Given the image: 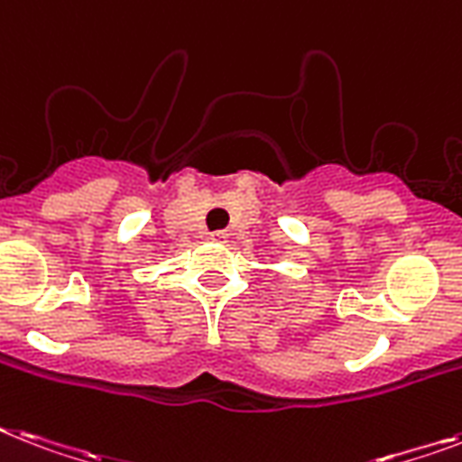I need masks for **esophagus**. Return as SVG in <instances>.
<instances>
[{
  "mask_svg": "<svg viewBox=\"0 0 462 462\" xmlns=\"http://www.w3.org/2000/svg\"><path fill=\"white\" fill-rule=\"evenodd\" d=\"M208 239H211V242H216V244H223V242H227V232H225V230L208 232Z\"/></svg>",
  "mask_w": 462,
  "mask_h": 462,
  "instance_id": "34e87169",
  "label": "esophagus"
}]
</instances>
